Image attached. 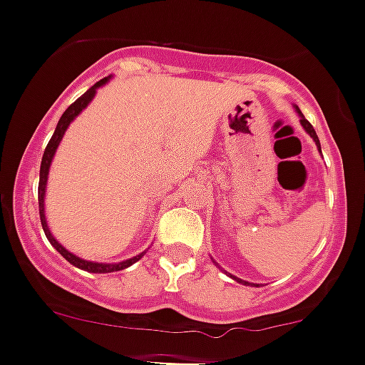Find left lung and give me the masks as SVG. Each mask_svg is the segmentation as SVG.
Returning <instances> with one entry per match:
<instances>
[{"label":"left lung","instance_id":"obj_1","mask_svg":"<svg viewBox=\"0 0 365 365\" xmlns=\"http://www.w3.org/2000/svg\"><path fill=\"white\" fill-rule=\"evenodd\" d=\"M294 111H297V113H298V117H300V124H302V128H304V129H305V131H307V133H309V135H310V138H312V140H314V142H316L317 149H319V153H321L319 138H317L316 131H314V128H312V125H310V122H309V120H307V118L304 117V113H302V111H300V108H298V106H297V104H294ZM212 262H215V264H216V261H212ZM216 266H218V264H216ZM218 268H220V266H218ZM225 273H227V272H225ZM227 275H229V277H230V279H232V280H236V282L243 284V286H259V284H250V282H247V280H241V279H237V277L230 275V273H227Z\"/></svg>","mask_w":365,"mask_h":365}]
</instances>
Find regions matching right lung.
<instances>
[{"mask_svg":"<svg viewBox=\"0 0 365 365\" xmlns=\"http://www.w3.org/2000/svg\"><path fill=\"white\" fill-rule=\"evenodd\" d=\"M111 79V76H108V78H103L101 81H97L96 85L90 86L88 90H86L85 93H83L79 99H76L74 103L71 104V106L67 108V110L63 111V115L60 117L58 124H56V129L55 133H53L51 140H49L48 147H46L44 150V156H42V163H41V178H38V212H41V223H42V229H44V234L46 237H48L49 243L53 245V247L56 248V250L60 252L61 255H63L65 261L71 262L72 266H76V268L79 269H85V272H90V273H111V272H120V269H125L129 268L131 264H135L136 261H140V259L145 255V252H142V254L135 255V257L131 259H125V261H120V262H93V261H86V259H81L78 257V255H74L72 252H68L67 248L63 247V245L58 243L56 241V237L53 236L51 230H49V225H48V220H46V186H48V175H49V168H51V163H53V158H55L56 154V149H58L61 138H63L65 131H67V128L71 125V122L74 120L76 117H78L79 113H81L83 110H85L86 106H88L90 103H92V99L96 97L97 90L101 88V86L106 85L108 81Z\"/></svg>","mask_w":365,"mask_h":365,"instance_id":"right-lung-1","label":"right lung"}]
</instances>
